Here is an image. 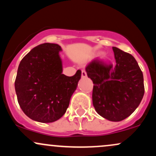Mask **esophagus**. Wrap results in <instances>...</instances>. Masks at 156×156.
Returning <instances> with one entry per match:
<instances>
[{
  "instance_id": "1",
  "label": "esophagus",
  "mask_w": 156,
  "mask_h": 156,
  "mask_svg": "<svg viewBox=\"0 0 156 156\" xmlns=\"http://www.w3.org/2000/svg\"><path fill=\"white\" fill-rule=\"evenodd\" d=\"M87 76V72H86L85 70H82V72H81V77H82V78H86Z\"/></svg>"
}]
</instances>
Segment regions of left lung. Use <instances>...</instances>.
Listing matches in <instances>:
<instances>
[{
    "label": "left lung",
    "instance_id": "left-lung-1",
    "mask_svg": "<svg viewBox=\"0 0 156 156\" xmlns=\"http://www.w3.org/2000/svg\"><path fill=\"white\" fill-rule=\"evenodd\" d=\"M115 65L93 59L86 67L94 83L92 103L99 115L112 122L126 119L140 104L144 78L132 55L113 47Z\"/></svg>",
    "mask_w": 156,
    "mask_h": 156
}]
</instances>
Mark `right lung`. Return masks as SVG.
I'll return each mask as SVG.
<instances>
[{"label": "right lung", "instance_id": "obj_1", "mask_svg": "<svg viewBox=\"0 0 156 156\" xmlns=\"http://www.w3.org/2000/svg\"><path fill=\"white\" fill-rule=\"evenodd\" d=\"M58 44L44 43L25 55L15 82L17 101L27 117L39 122L58 120L65 114L78 87L81 71L69 77L62 74Z\"/></svg>", "mask_w": 156, "mask_h": 156}]
</instances>
